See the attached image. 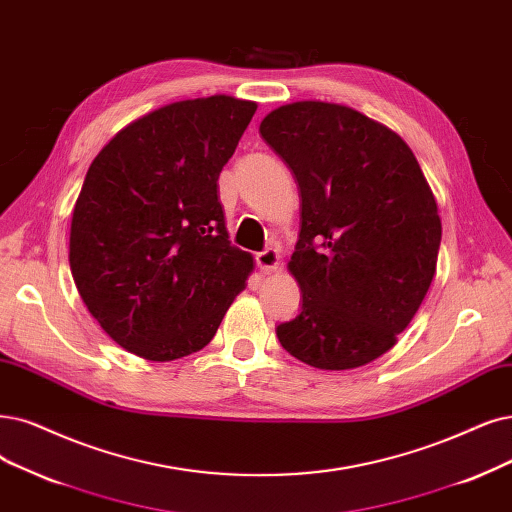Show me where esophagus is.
Masks as SVG:
<instances>
[{
  "label": "esophagus",
  "instance_id": "1",
  "mask_svg": "<svg viewBox=\"0 0 512 512\" xmlns=\"http://www.w3.org/2000/svg\"><path fill=\"white\" fill-rule=\"evenodd\" d=\"M255 261H257V268L261 272H276L280 266V255L276 249H266V251L257 253Z\"/></svg>",
  "mask_w": 512,
  "mask_h": 512
}]
</instances>
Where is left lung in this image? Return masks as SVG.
Wrapping results in <instances>:
<instances>
[{"label": "left lung", "instance_id": "8db88e82", "mask_svg": "<svg viewBox=\"0 0 512 512\" xmlns=\"http://www.w3.org/2000/svg\"><path fill=\"white\" fill-rule=\"evenodd\" d=\"M259 132L301 194V232L287 263L301 312L276 335L310 367H363L399 342L430 289L437 200L409 145L352 107L289 103Z\"/></svg>", "mask_w": 512, "mask_h": 512}]
</instances>
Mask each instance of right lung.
I'll use <instances>...</instances> for the list:
<instances>
[{"label": "right lung", "instance_id": "add662e5", "mask_svg": "<svg viewBox=\"0 0 512 512\" xmlns=\"http://www.w3.org/2000/svg\"><path fill=\"white\" fill-rule=\"evenodd\" d=\"M257 103L215 94L145 113L92 160L69 266L101 329L147 361L202 350L253 272L227 240L219 173Z\"/></svg>", "mask_w": 512, "mask_h": 512}]
</instances>
